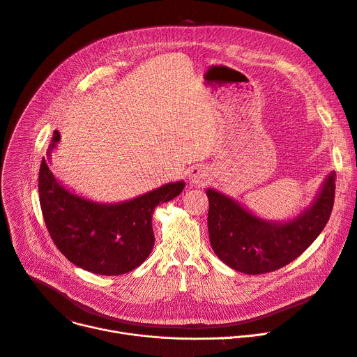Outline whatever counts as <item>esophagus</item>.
Listing matches in <instances>:
<instances>
[{"label":"esophagus","mask_w":357,"mask_h":357,"mask_svg":"<svg viewBox=\"0 0 357 357\" xmlns=\"http://www.w3.org/2000/svg\"><path fill=\"white\" fill-rule=\"evenodd\" d=\"M188 179H189V182H191V183L201 186V185H205L208 182L209 174L204 168H201V166H195V168L189 169Z\"/></svg>","instance_id":"esophagus-1"}]
</instances>
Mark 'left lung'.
Here are the masks:
<instances>
[{"label":"left lung","mask_w":357,"mask_h":357,"mask_svg":"<svg viewBox=\"0 0 357 357\" xmlns=\"http://www.w3.org/2000/svg\"><path fill=\"white\" fill-rule=\"evenodd\" d=\"M335 171L313 201L294 217L277 221L257 215L234 198L208 188V232L217 257L244 274L275 271L301 255L326 227L335 202Z\"/></svg>","instance_id":"left-lung-1"}]
</instances>
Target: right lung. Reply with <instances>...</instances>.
Instances as JSON below:
<instances>
[{
    "mask_svg": "<svg viewBox=\"0 0 357 357\" xmlns=\"http://www.w3.org/2000/svg\"><path fill=\"white\" fill-rule=\"evenodd\" d=\"M59 144L60 132L54 130L38 174L43 217L56 247L70 263L94 274L121 275L137 268L155 244V208L176 198L185 182L165 183L121 202L93 201L63 185L52 171V152Z\"/></svg>",
    "mask_w": 357,
    "mask_h": 357,
    "instance_id": "add662e5",
    "label": "right lung"
}]
</instances>
